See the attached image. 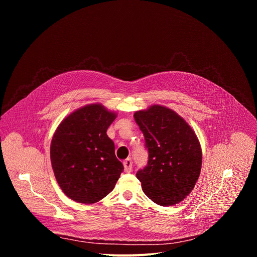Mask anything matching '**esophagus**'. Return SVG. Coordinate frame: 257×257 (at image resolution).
I'll use <instances>...</instances> for the list:
<instances>
[{"mask_svg": "<svg viewBox=\"0 0 257 257\" xmlns=\"http://www.w3.org/2000/svg\"><path fill=\"white\" fill-rule=\"evenodd\" d=\"M123 165H124V170H125L126 173L131 172V170H132V160H131L130 158L127 159V160H125L124 163H123Z\"/></svg>", "mask_w": 257, "mask_h": 257, "instance_id": "esophagus-1", "label": "esophagus"}]
</instances>
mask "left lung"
I'll return each mask as SVG.
<instances>
[{
  "mask_svg": "<svg viewBox=\"0 0 257 257\" xmlns=\"http://www.w3.org/2000/svg\"><path fill=\"white\" fill-rule=\"evenodd\" d=\"M145 139L149 163L136 173L143 192L155 203H179L194 188L200 175L202 153L199 140L173 109L154 104L134 114Z\"/></svg>",
  "mask_w": 257,
  "mask_h": 257,
  "instance_id": "obj_1",
  "label": "left lung"
}]
</instances>
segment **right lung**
I'll return each instance as SVG.
<instances>
[{"label": "right lung", "instance_id": "1", "mask_svg": "<svg viewBox=\"0 0 257 257\" xmlns=\"http://www.w3.org/2000/svg\"><path fill=\"white\" fill-rule=\"evenodd\" d=\"M116 117L102 104L91 103L58 126L51 142L52 168L59 186L72 200L94 203L114 189L124 170L106 135Z\"/></svg>", "mask_w": 257, "mask_h": 257}]
</instances>
